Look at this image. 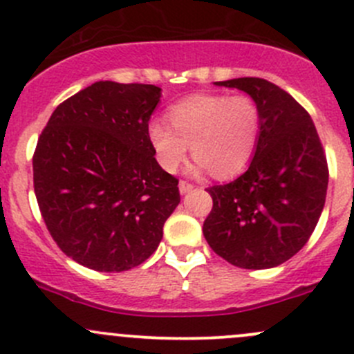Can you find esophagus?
<instances>
[{"label": "esophagus", "instance_id": "1", "mask_svg": "<svg viewBox=\"0 0 354 354\" xmlns=\"http://www.w3.org/2000/svg\"><path fill=\"white\" fill-rule=\"evenodd\" d=\"M192 188H194V185L188 183V181H185V180L180 181V192H181V194H188Z\"/></svg>", "mask_w": 354, "mask_h": 354}]
</instances>
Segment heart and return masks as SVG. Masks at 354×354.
Listing matches in <instances>:
<instances>
[{
	"label": "heart",
	"mask_w": 354,
	"mask_h": 354,
	"mask_svg": "<svg viewBox=\"0 0 354 354\" xmlns=\"http://www.w3.org/2000/svg\"><path fill=\"white\" fill-rule=\"evenodd\" d=\"M167 121H152L147 130L160 167L178 171L190 144L195 169H209L216 178L234 176L248 166L262 124L259 104L243 94L188 95L169 106Z\"/></svg>",
	"instance_id": "heart-1"
}]
</instances>
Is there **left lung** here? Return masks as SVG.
<instances>
[{"label":"left lung","instance_id":"left-lung-1","mask_svg":"<svg viewBox=\"0 0 354 354\" xmlns=\"http://www.w3.org/2000/svg\"><path fill=\"white\" fill-rule=\"evenodd\" d=\"M259 104L260 137L248 169L207 188L212 210L203 221L210 248L241 269H270L306 245L326 203L329 167L312 118L266 78L216 82Z\"/></svg>","mask_w":354,"mask_h":354}]
</instances>
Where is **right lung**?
Here are the masks:
<instances>
[{"label":"right lung","mask_w":354,"mask_h":354,"mask_svg":"<svg viewBox=\"0 0 354 354\" xmlns=\"http://www.w3.org/2000/svg\"><path fill=\"white\" fill-rule=\"evenodd\" d=\"M159 99L156 85L95 82L63 101L39 137L35 198L53 240L80 266L133 269L162 240L180 190L149 140Z\"/></svg>","instance_id":"add662e5"}]
</instances>
